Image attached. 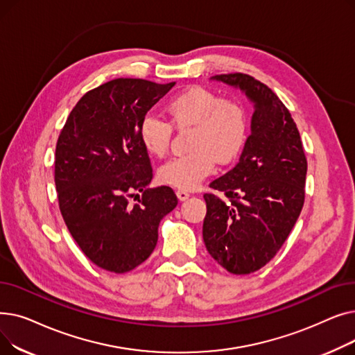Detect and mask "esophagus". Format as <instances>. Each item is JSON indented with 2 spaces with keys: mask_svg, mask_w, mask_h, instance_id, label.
Here are the masks:
<instances>
[{
  "mask_svg": "<svg viewBox=\"0 0 355 355\" xmlns=\"http://www.w3.org/2000/svg\"><path fill=\"white\" fill-rule=\"evenodd\" d=\"M175 194H177L178 200H181V201H184V200H187V198L190 197L189 191H185V190H177V191H175Z\"/></svg>",
  "mask_w": 355,
  "mask_h": 355,
  "instance_id": "esophagus-1",
  "label": "esophagus"
}]
</instances>
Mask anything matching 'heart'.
Returning <instances> with one entry per match:
<instances>
[{"instance_id":"b5f03b06","label":"heart","mask_w":355,"mask_h":355,"mask_svg":"<svg viewBox=\"0 0 355 355\" xmlns=\"http://www.w3.org/2000/svg\"><path fill=\"white\" fill-rule=\"evenodd\" d=\"M166 112L174 126H193V151L161 165L158 180L162 184L193 190L214 171L217 161L232 162L245 148L249 118L243 105L236 101L223 99L210 89L193 86L168 102ZM171 123L155 114H146L141 119L138 134L149 154L164 157L168 153L173 137Z\"/></svg>"}]
</instances>
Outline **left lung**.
Masks as SVG:
<instances>
[{
	"mask_svg": "<svg viewBox=\"0 0 355 355\" xmlns=\"http://www.w3.org/2000/svg\"><path fill=\"white\" fill-rule=\"evenodd\" d=\"M213 79L243 90L254 114L239 162L210 182L227 200L204 194L202 239L220 266L248 275L270 262L293 229L305 201L308 162L291 112L272 89L245 73Z\"/></svg>",
	"mask_w": 355,
	"mask_h": 355,
	"instance_id": "obj_1",
	"label": "left lung"
}]
</instances>
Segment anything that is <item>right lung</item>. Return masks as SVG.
<instances>
[{
    "label": "right lung",
    "mask_w": 355,
    "mask_h": 355,
    "mask_svg": "<svg viewBox=\"0 0 355 355\" xmlns=\"http://www.w3.org/2000/svg\"><path fill=\"white\" fill-rule=\"evenodd\" d=\"M174 85L106 82L85 93L60 130L54 155L60 213L86 257L105 270L125 273L145 262L161 218L178 204L171 187L148 189L153 168L138 134L141 119ZM137 191L143 198L130 205Z\"/></svg>",
    "instance_id": "1"
}]
</instances>
